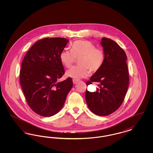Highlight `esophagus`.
<instances>
[{
    "mask_svg": "<svg viewBox=\"0 0 153 153\" xmlns=\"http://www.w3.org/2000/svg\"><path fill=\"white\" fill-rule=\"evenodd\" d=\"M79 80H77V79H73V84H75L79 82Z\"/></svg>",
    "mask_w": 153,
    "mask_h": 153,
    "instance_id": "1",
    "label": "esophagus"
}]
</instances>
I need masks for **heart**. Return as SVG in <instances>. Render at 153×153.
<instances>
[{"label":"heart","instance_id":"heart-1","mask_svg":"<svg viewBox=\"0 0 153 153\" xmlns=\"http://www.w3.org/2000/svg\"><path fill=\"white\" fill-rule=\"evenodd\" d=\"M62 64L70 68L79 59V65L71 68L66 71L68 77L74 79L86 77L89 73H96L103 65L105 54L100 48H96L93 43L88 41L78 40L72 45L71 50L64 49L60 53Z\"/></svg>","mask_w":153,"mask_h":153}]
</instances>
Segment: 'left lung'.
<instances>
[{"label":"left lung","mask_w":153,"mask_h":153,"mask_svg":"<svg viewBox=\"0 0 153 153\" xmlns=\"http://www.w3.org/2000/svg\"><path fill=\"white\" fill-rule=\"evenodd\" d=\"M101 44L105 58L99 71L87 82V85L97 82L99 88L94 92L87 89L88 107L99 116H107L118 109L123 102L129 84L127 56L114 41L103 37Z\"/></svg>","instance_id":"obj_1"}]
</instances>
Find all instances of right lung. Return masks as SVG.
I'll use <instances>...</instances> for the list:
<instances>
[{
  "label": "right lung",
  "mask_w": 153,
  "mask_h": 153,
  "mask_svg": "<svg viewBox=\"0 0 153 153\" xmlns=\"http://www.w3.org/2000/svg\"><path fill=\"white\" fill-rule=\"evenodd\" d=\"M69 40L45 38L38 41L22 61L20 83L29 106L42 117L53 116L61 109L73 87L71 77L57 82L65 73L59 58Z\"/></svg>",
  "instance_id": "add662e5"
}]
</instances>
